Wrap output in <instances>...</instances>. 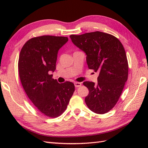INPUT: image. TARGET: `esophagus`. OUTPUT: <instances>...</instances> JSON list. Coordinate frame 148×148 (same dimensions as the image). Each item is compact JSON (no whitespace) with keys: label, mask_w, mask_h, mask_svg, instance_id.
<instances>
[{"label":"esophagus","mask_w":148,"mask_h":148,"mask_svg":"<svg viewBox=\"0 0 148 148\" xmlns=\"http://www.w3.org/2000/svg\"><path fill=\"white\" fill-rule=\"evenodd\" d=\"M75 86L76 88H78L79 86H82V83H79V82H75Z\"/></svg>","instance_id":"34e87169"}]
</instances>
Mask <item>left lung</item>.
<instances>
[{
  "mask_svg": "<svg viewBox=\"0 0 148 148\" xmlns=\"http://www.w3.org/2000/svg\"><path fill=\"white\" fill-rule=\"evenodd\" d=\"M70 38L86 53L88 68L99 73L97 84L83 83L89 89L85 102L93 112H108L119 101L128 79V61L122 44L114 36L100 31L71 34Z\"/></svg>",
  "mask_w": 148,
  "mask_h": 148,
  "instance_id": "obj_1",
  "label": "left lung"
}]
</instances>
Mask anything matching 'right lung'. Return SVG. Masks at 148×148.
I'll return each mask as SVG.
<instances>
[{
	"label": "right lung",
	"mask_w": 148,
	"mask_h": 148,
	"mask_svg": "<svg viewBox=\"0 0 148 148\" xmlns=\"http://www.w3.org/2000/svg\"><path fill=\"white\" fill-rule=\"evenodd\" d=\"M69 41L67 37L42 36L31 38L22 47L18 72L29 99L47 117L55 118L66 110L75 91L73 83H59L52 78L57 53Z\"/></svg>",
	"instance_id": "add662e5"
}]
</instances>
